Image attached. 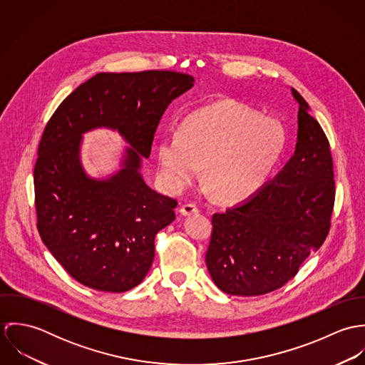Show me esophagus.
I'll return each mask as SVG.
<instances>
[{"instance_id": "1", "label": "esophagus", "mask_w": 365, "mask_h": 365, "mask_svg": "<svg viewBox=\"0 0 365 365\" xmlns=\"http://www.w3.org/2000/svg\"><path fill=\"white\" fill-rule=\"evenodd\" d=\"M198 212H200V208L195 204H184L180 208V213L184 215V216H188V215H192V213H198Z\"/></svg>"}]
</instances>
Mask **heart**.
Segmentation results:
<instances>
[{
  "mask_svg": "<svg viewBox=\"0 0 365 365\" xmlns=\"http://www.w3.org/2000/svg\"><path fill=\"white\" fill-rule=\"evenodd\" d=\"M285 126L246 105L223 100L188 115L178 132L157 142L158 174L171 191L192 184L205 165V181L226 201L257 192L285 152Z\"/></svg>",
  "mask_w": 365,
  "mask_h": 365,
  "instance_id": "heart-1",
  "label": "heart"
}]
</instances>
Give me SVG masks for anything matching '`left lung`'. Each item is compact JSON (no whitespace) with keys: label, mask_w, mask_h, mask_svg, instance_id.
I'll use <instances>...</instances> for the list:
<instances>
[{"label":"left lung","mask_w":365,"mask_h":365,"mask_svg":"<svg viewBox=\"0 0 365 365\" xmlns=\"http://www.w3.org/2000/svg\"><path fill=\"white\" fill-rule=\"evenodd\" d=\"M295 153L246 201L213 213L205 256L216 287L256 297L281 288L316 252L330 229L334 174L329 140L302 96Z\"/></svg>","instance_id":"left-lung-1"}]
</instances>
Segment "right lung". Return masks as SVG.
I'll return each mask as SVG.
<instances>
[{
	"label": "right lung",
	"mask_w": 365,
	"mask_h": 365,
	"mask_svg": "<svg viewBox=\"0 0 365 365\" xmlns=\"http://www.w3.org/2000/svg\"><path fill=\"white\" fill-rule=\"evenodd\" d=\"M184 73H100L77 87L48 122L34 171L38 230L53 257L80 284L105 292L139 285L155 259V237L174 219L177 201L140 174L158 122L194 87ZM116 130L130 146L121 168L91 179L81 165L82 135Z\"/></svg>",
	"instance_id": "1"
}]
</instances>
